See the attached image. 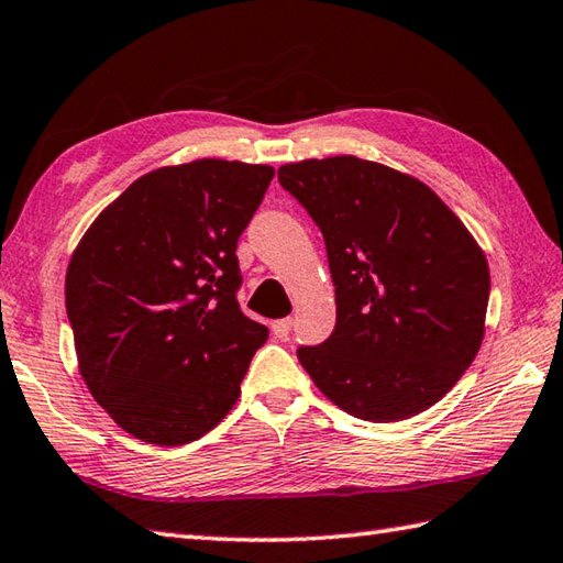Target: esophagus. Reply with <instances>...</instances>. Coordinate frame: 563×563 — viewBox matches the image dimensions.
Here are the masks:
<instances>
[{"label": "esophagus", "mask_w": 563, "mask_h": 563, "mask_svg": "<svg viewBox=\"0 0 563 563\" xmlns=\"http://www.w3.org/2000/svg\"><path fill=\"white\" fill-rule=\"evenodd\" d=\"M273 329V336L275 339H288L290 336V329H292V319L285 317V319H278V322L271 324Z\"/></svg>", "instance_id": "obj_1"}]
</instances>
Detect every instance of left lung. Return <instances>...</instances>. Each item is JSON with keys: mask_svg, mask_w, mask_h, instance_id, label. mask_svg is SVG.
Instances as JSON below:
<instances>
[{"mask_svg": "<svg viewBox=\"0 0 563 563\" xmlns=\"http://www.w3.org/2000/svg\"><path fill=\"white\" fill-rule=\"evenodd\" d=\"M278 180L322 231L336 292L334 332L297 349L302 368L358 420L424 412L481 349L486 253L424 183L388 165L312 158Z\"/></svg>", "mask_w": 563, "mask_h": 563, "instance_id": "1", "label": "left lung"}]
</instances>
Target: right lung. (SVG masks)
<instances>
[{
	"label": "right lung",
	"instance_id": "1",
	"mask_svg": "<svg viewBox=\"0 0 563 563\" xmlns=\"http://www.w3.org/2000/svg\"><path fill=\"white\" fill-rule=\"evenodd\" d=\"M271 165L202 158L131 183L77 244L65 310L80 376L131 437L180 446L234 407L268 327L241 312L236 241Z\"/></svg>",
	"mask_w": 563,
	"mask_h": 563
}]
</instances>
